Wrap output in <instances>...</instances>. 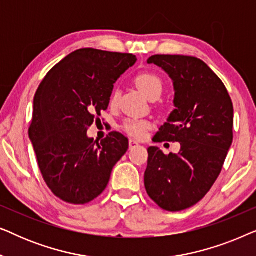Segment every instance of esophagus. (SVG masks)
Wrapping results in <instances>:
<instances>
[{"mask_svg":"<svg viewBox=\"0 0 256 256\" xmlns=\"http://www.w3.org/2000/svg\"><path fill=\"white\" fill-rule=\"evenodd\" d=\"M136 146H138V143L135 140H129V149H134Z\"/></svg>","mask_w":256,"mask_h":256,"instance_id":"esophagus-1","label":"esophagus"}]
</instances>
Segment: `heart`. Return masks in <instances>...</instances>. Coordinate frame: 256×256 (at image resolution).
Returning a JSON list of instances; mask_svg holds the SVG:
<instances>
[{"label":"heart","instance_id":"heart-1","mask_svg":"<svg viewBox=\"0 0 256 256\" xmlns=\"http://www.w3.org/2000/svg\"><path fill=\"white\" fill-rule=\"evenodd\" d=\"M135 85L140 90V92L150 100H156L163 93V82L160 76L154 74L152 72H142L135 76ZM120 92L118 90H114L110 96V104L118 102ZM152 124L149 121L136 120V118H128L122 124V129L130 136L136 138H142L146 135V132L150 129Z\"/></svg>","mask_w":256,"mask_h":256}]
</instances>
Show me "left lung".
Wrapping results in <instances>:
<instances>
[{"label": "left lung", "mask_w": 256, "mask_h": 256, "mask_svg": "<svg viewBox=\"0 0 256 256\" xmlns=\"http://www.w3.org/2000/svg\"><path fill=\"white\" fill-rule=\"evenodd\" d=\"M148 64L174 82V110L154 141L180 142L178 154L148 148L144 186L160 208L183 211L211 190L233 141V104L218 76L196 57L155 54Z\"/></svg>", "instance_id": "8db88e82"}]
</instances>
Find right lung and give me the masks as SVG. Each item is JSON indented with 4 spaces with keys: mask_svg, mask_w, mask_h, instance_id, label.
<instances>
[{
    "mask_svg": "<svg viewBox=\"0 0 256 256\" xmlns=\"http://www.w3.org/2000/svg\"><path fill=\"white\" fill-rule=\"evenodd\" d=\"M136 56L80 48L54 66L38 87L29 128L45 183L56 197L84 205L102 194L128 138L112 132L101 142L87 136L110 104L114 84Z\"/></svg>",
    "mask_w": 256,
    "mask_h": 256,
    "instance_id": "add662e5",
    "label": "right lung"
}]
</instances>
